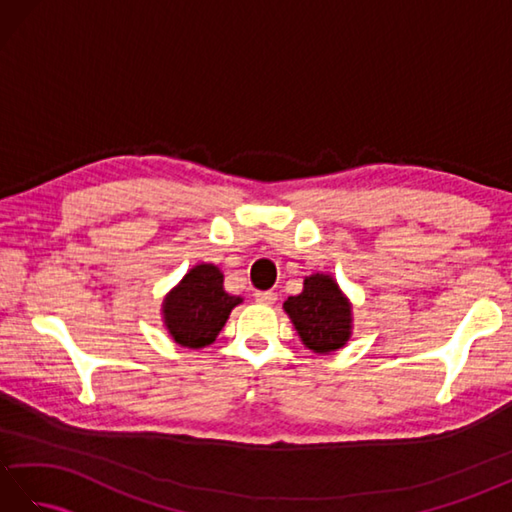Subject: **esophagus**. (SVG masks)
Masks as SVG:
<instances>
[{"instance_id":"esophagus-1","label":"esophagus","mask_w":512,"mask_h":512,"mask_svg":"<svg viewBox=\"0 0 512 512\" xmlns=\"http://www.w3.org/2000/svg\"><path fill=\"white\" fill-rule=\"evenodd\" d=\"M255 301L257 303H264V306H270V303L277 301V292H273V290H257L255 292Z\"/></svg>"}]
</instances>
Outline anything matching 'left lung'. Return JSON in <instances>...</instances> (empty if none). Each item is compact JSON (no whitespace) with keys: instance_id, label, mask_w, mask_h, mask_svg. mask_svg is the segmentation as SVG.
Segmentation results:
<instances>
[{"instance_id":"obj_1","label":"left lung","mask_w":512,"mask_h":512,"mask_svg":"<svg viewBox=\"0 0 512 512\" xmlns=\"http://www.w3.org/2000/svg\"><path fill=\"white\" fill-rule=\"evenodd\" d=\"M284 310L308 350L330 354L352 336V303L332 275L314 273L303 279V290L288 297Z\"/></svg>"}]
</instances>
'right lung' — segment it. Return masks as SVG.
Listing matches in <instances>:
<instances>
[{
  "mask_svg": "<svg viewBox=\"0 0 512 512\" xmlns=\"http://www.w3.org/2000/svg\"><path fill=\"white\" fill-rule=\"evenodd\" d=\"M239 303L242 297L228 295L224 290L220 268L198 264L162 301V319L173 341L200 350L217 339L228 314Z\"/></svg>",
  "mask_w": 512,
  "mask_h": 512,
  "instance_id": "right-lung-1",
  "label": "right lung"
}]
</instances>
